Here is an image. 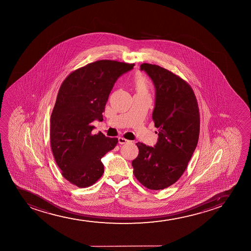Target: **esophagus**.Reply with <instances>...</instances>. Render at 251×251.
Wrapping results in <instances>:
<instances>
[{"label":"esophagus","mask_w":251,"mask_h":251,"mask_svg":"<svg viewBox=\"0 0 251 251\" xmlns=\"http://www.w3.org/2000/svg\"><path fill=\"white\" fill-rule=\"evenodd\" d=\"M119 144L123 145L126 144L128 142V140L123 138V137H119L118 138Z\"/></svg>","instance_id":"1"}]
</instances>
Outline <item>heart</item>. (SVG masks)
I'll return each instance as SVG.
<instances>
[{"label": "heart", "mask_w": 251, "mask_h": 251, "mask_svg": "<svg viewBox=\"0 0 251 251\" xmlns=\"http://www.w3.org/2000/svg\"><path fill=\"white\" fill-rule=\"evenodd\" d=\"M134 86L137 94H147L148 92V82L147 78L142 75H139L136 76L134 82Z\"/></svg>", "instance_id": "b5f03b06"}]
</instances>
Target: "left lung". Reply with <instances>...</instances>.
Segmentation results:
<instances>
[{
  "label": "left lung",
  "mask_w": 251,
  "mask_h": 251,
  "mask_svg": "<svg viewBox=\"0 0 251 251\" xmlns=\"http://www.w3.org/2000/svg\"><path fill=\"white\" fill-rule=\"evenodd\" d=\"M156 89L152 120L158 140L154 147L138 142L133 173L144 187L161 190L184 173L199 141L200 116L193 89L179 76L158 65L142 64Z\"/></svg>",
  "instance_id": "8db88e82"
}]
</instances>
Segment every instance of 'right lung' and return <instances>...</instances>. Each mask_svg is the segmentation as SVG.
Masks as SVG:
<instances>
[{
    "mask_svg": "<svg viewBox=\"0 0 251 251\" xmlns=\"http://www.w3.org/2000/svg\"><path fill=\"white\" fill-rule=\"evenodd\" d=\"M135 64L99 60L68 75L58 90L51 115L50 144L62 175L78 187L92 186L104 173L101 158L118 139L93 135L92 122L102 113L117 78Z\"/></svg>",
    "mask_w": 251,
    "mask_h": 251,
    "instance_id": "right-lung-1",
    "label": "right lung"
}]
</instances>
